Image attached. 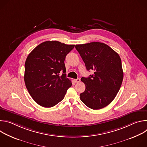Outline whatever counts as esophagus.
<instances>
[{
    "label": "esophagus",
    "instance_id": "esophagus-1",
    "mask_svg": "<svg viewBox=\"0 0 147 147\" xmlns=\"http://www.w3.org/2000/svg\"><path fill=\"white\" fill-rule=\"evenodd\" d=\"M74 81L76 82V83H78L80 81V78H77V79H75L74 80Z\"/></svg>",
    "mask_w": 147,
    "mask_h": 147
}]
</instances>
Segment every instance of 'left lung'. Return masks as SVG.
<instances>
[{
	"mask_svg": "<svg viewBox=\"0 0 147 147\" xmlns=\"http://www.w3.org/2000/svg\"><path fill=\"white\" fill-rule=\"evenodd\" d=\"M93 75L81 78L86 85L80 99L88 108L97 110L111 103L118 93L123 79L121 61L117 53L105 44L94 42L75 47Z\"/></svg>",
	"mask_w": 147,
	"mask_h": 147,
	"instance_id": "1",
	"label": "left lung"
}]
</instances>
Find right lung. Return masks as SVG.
Instances as JSON below:
<instances>
[{
    "label": "right lung",
    "instance_id": "1",
    "mask_svg": "<svg viewBox=\"0 0 147 147\" xmlns=\"http://www.w3.org/2000/svg\"><path fill=\"white\" fill-rule=\"evenodd\" d=\"M74 48V45L48 40L38 45L27 56L24 77L26 86L40 106H55L71 86L66 77L65 60Z\"/></svg>",
    "mask_w": 147,
    "mask_h": 147
}]
</instances>
